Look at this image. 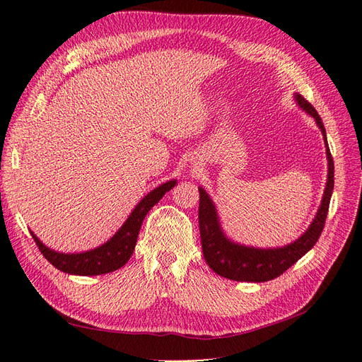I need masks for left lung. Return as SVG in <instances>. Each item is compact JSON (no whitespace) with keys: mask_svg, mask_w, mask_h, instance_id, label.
Segmentation results:
<instances>
[{"mask_svg":"<svg viewBox=\"0 0 362 362\" xmlns=\"http://www.w3.org/2000/svg\"><path fill=\"white\" fill-rule=\"evenodd\" d=\"M296 100L303 111L315 119L318 128L323 132L326 141L327 153V182L323 194V201L318 209L317 216L305 234H301L296 242L289 243L281 248H252L239 245L223 236L219 226V219L216 209L209 198L207 192L199 187V233L204 259L207 265L216 272V274L236 280V281H268L279 277L286 269H289L294 263L301 259L305 254L315 245L321 231L325 228V222L329 211V202L332 192H334V158H332L327 140L326 129L321 122V117L315 111L305 97L296 94Z\"/></svg>","mask_w":362,"mask_h":362,"instance_id":"left-lung-1","label":"left lung"}]
</instances>
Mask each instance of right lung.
<instances>
[{"mask_svg":"<svg viewBox=\"0 0 362 362\" xmlns=\"http://www.w3.org/2000/svg\"><path fill=\"white\" fill-rule=\"evenodd\" d=\"M175 184H177L175 180L161 184L160 187L153 189L151 193L146 194L129 214V218L126 219L122 228L99 248L77 254H64L47 248L33 233L30 234L42 256L59 271L74 276L108 274V272L122 268L131 259L144 216L164 197L165 192L175 187Z\"/></svg>","mask_w":362,"mask_h":362,"instance_id":"add662e5","label":"right lung"}]
</instances>
